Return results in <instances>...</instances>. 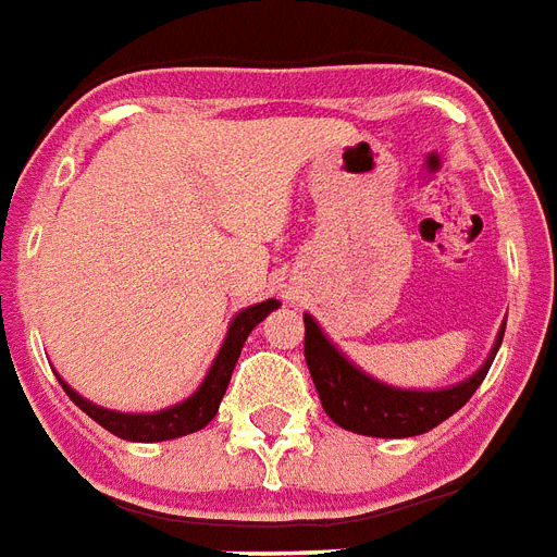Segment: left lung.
Listing matches in <instances>:
<instances>
[{
  "label": "left lung",
  "mask_w": 557,
  "mask_h": 557,
  "mask_svg": "<svg viewBox=\"0 0 557 557\" xmlns=\"http://www.w3.org/2000/svg\"><path fill=\"white\" fill-rule=\"evenodd\" d=\"M504 331L506 324L497 333L495 348L478 373H471L460 385L440 391H403L376 382L336 350L313 315H305V359L324 413L336 425L368 437H417L469 403L480 382L486 380L492 359L504 342Z\"/></svg>",
  "instance_id": "8db88e82"
}]
</instances>
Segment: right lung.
I'll return each instance as SVG.
<instances>
[{"mask_svg": "<svg viewBox=\"0 0 557 557\" xmlns=\"http://www.w3.org/2000/svg\"><path fill=\"white\" fill-rule=\"evenodd\" d=\"M278 301L267 299L261 305H252L247 310L235 315L230 331H226V339L218 350L215 362L209 368L207 380L201 382V388L195 391L193 397L184 399V403L172 405L166 411L158 413H120L109 411V408H100V405L83 399L74 388H69L65 382L60 380V385L65 388L74 405H79L83 411L91 417L95 422H100L102 429L111 431L114 437L132 440V443H160V440H175L184 437V434H193V431H201L212 417L218 413V405L224 399L226 385H230V376H233V368L242 356L244 342L252 333L258 322H264L267 315L273 313Z\"/></svg>", "mask_w": 557, "mask_h": 557, "instance_id": "obj_1", "label": "right lung"}]
</instances>
